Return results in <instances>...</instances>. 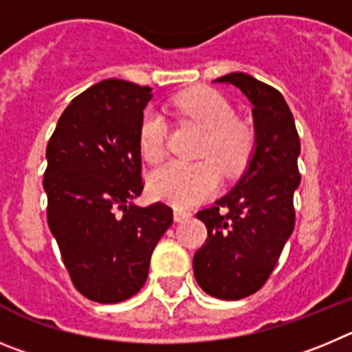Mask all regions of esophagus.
<instances>
[{
  "label": "esophagus",
  "instance_id": "1",
  "mask_svg": "<svg viewBox=\"0 0 352 352\" xmlns=\"http://www.w3.org/2000/svg\"><path fill=\"white\" fill-rule=\"evenodd\" d=\"M188 217H191V212L184 210V208H175V210H173V219H175L177 223L188 219Z\"/></svg>",
  "mask_w": 352,
  "mask_h": 352
}]
</instances>
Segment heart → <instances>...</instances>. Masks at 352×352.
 Here are the masks:
<instances>
[{"label":"heart","mask_w":352,"mask_h":352,"mask_svg":"<svg viewBox=\"0 0 352 352\" xmlns=\"http://www.w3.org/2000/svg\"><path fill=\"white\" fill-rule=\"evenodd\" d=\"M173 109L184 119L207 129V137L198 151L207 160L186 163L168 161L154 170L148 188L156 198L173 205H195L217 189L219 170L226 175L240 172L254 148V131L247 122L236 119L226 96L215 89L199 87L186 91L173 100ZM168 124L161 113L147 110L138 126V148L148 163H156L166 151Z\"/></svg>","instance_id":"1"}]
</instances>
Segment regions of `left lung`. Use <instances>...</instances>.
I'll use <instances>...</instances> for the list:
<instances>
[{
  "instance_id": "8db88e82",
  "label": "left lung",
  "mask_w": 352,
  "mask_h": 352,
  "mask_svg": "<svg viewBox=\"0 0 352 352\" xmlns=\"http://www.w3.org/2000/svg\"><path fill=\"white\" fill-rule=\"evenodd\" d=\"M235 85L252 103L256 148L235 188L196 214L208 239L192 258L196 283L210 296L254 294L274 272L294 228L300 184V137L283 94L247 74L215 78Z\"/></svg>"
}]
</instances>
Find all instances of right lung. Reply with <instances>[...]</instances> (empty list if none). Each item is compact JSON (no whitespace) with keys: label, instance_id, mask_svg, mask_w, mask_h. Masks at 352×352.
<instances>
[{"label":"right lung","instance_id":"obj_1","mask_svg":"<svg viewBox=\"0 0 352 352\" xmlns=\"http://www.w3.org/2000/svg\"><path fill=\"white\" fill-rule=\"evenodd\" d=\"M151 87L109 78L72 100L47 144V223L78 293L98 303L137 294L154 247L173 223L144 191L138 126Z\"/></svg>","mask_w":352,"mask_h":352}]
</instances>
